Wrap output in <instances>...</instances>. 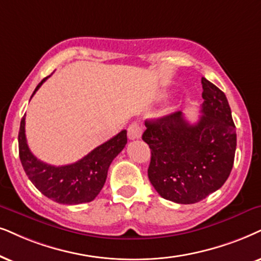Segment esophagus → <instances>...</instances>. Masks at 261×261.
Segmentation results:
<instances>
[{
	"label": "esophagus",
	"mask_w": 261,
	"mask_h": 261,
	"mask_svg": "<svg viewBox=\"0 0 261 261\" xmlns=\"http://www.w3.org/2000/svg\"><path fill=\"white\" fill-rule=\"evenodd\" d=\"M142 135V126L138 123L130 124V126L127 127V136L130 140H137Z\"/></svg>",
	"instance_id": "34e87169"
}]
</instances>
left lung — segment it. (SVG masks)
<instances>
[{"mask_svg":"<svg viewBox=\"0 0 261 261\" xmlns=\"http://www.w3.org/2000/svg\"><path fill=\"white\" fill-rule=\"evenodd\" d=\"M202 115L190 124L182 112L146 121L150 148L148 177L164 199L189 204L218 190L232 170L236 130L225 94L201 79Z\"/></svg>","mask_w":261,"mask_h":261,"instance_id":"1","label":"left lung"}]
</instances>
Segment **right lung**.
I'll return each mask as SVG.
<instances>
[{
	"label": "right lung",
	"mask_w": 261,
	"mask_h": 261,
	"mask_svg": "<svg viewBox=\"0 0 261 261\" xmlns=\"http://www.w3.org/2000/svg\"><path fill=\"white\" fill-rule=\"evenodd\" d=\"M47 78L36 87L32 96ZM18 141L19 156L24 171L43 195L58 203L79 204L90 202L98 195L106 182L110 165L124 149L127 137L126 130L120 131L77 163L64 166L43 163L31 153L25 136V115L20 123Z\"/></svg>",
	"instance_id": "right-lung-1"
}]
</instances>
